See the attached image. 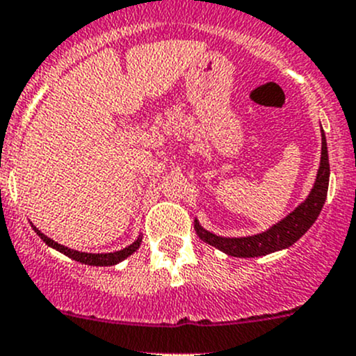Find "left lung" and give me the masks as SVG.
<instances>
[{"label":"left lung","instance_id":"obj_1","mask_svg":"<svg viewBox=\"0 0 356 356\" xmlns=\"http://www.w3.org/2000/svg\"><path fill=\"white\" fill-rule=\"evenodd\" d=\"M329 186V156H327V142H325L324 130H322V151H321V166H318L317 178H315L314 188L310 190L309 197L303 200L293 212H289L284 219L270 226L267 232L252 236L241 238H225L207 232L199 221L195 219V232L199 238L207 245L219 248L225 254L232 257H262V255L273 254V252L283 250L291 247L295 241H298L310 229L315 219L321 214L324 207L325 197H327Z\"/></svg>","mask_w":356,"mask_h":356}]
</instances>
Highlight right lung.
Listing matches in <instances>:
<instances>
[{
  "mask_svg": "<svg viewBox=\"0 0 356 356\" xmlns=\"http://www.w3.org/2000/svg\"><path fill=\"white\" fill-rule=\"evenodd\" d=\"M32 228H34V232L38 233L39 236H41V240L47 245V247H51V248H54V250L61 252V254H65L70 259L76 260V262L87 264V266H116V264H120L122 260L130 257L134 252H137L138 247H140V243H142V236H138L137 240L134 241V243L128 245V247L123 248V250L109 252V254H87V252L73 250V248H68V247H65V245H60L58 241L51 240L49 236H46V234L39 232V229L35 228L34 225H32Z\"/></svg>",
  "mask_w": 356,
  "mask_h": 356,
  "instance_id": "1",
  "label": "right lung"
}]
</instances>
